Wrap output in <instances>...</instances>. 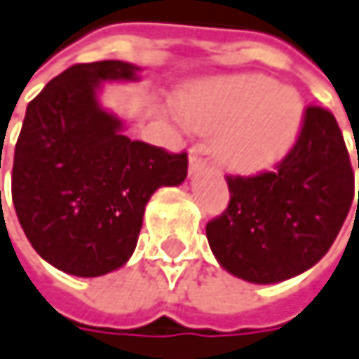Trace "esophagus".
<instances>
[{"label": "esophagus", "mask_w": 359, "mask_h": 359, "mask_svg": "<svg viewBox=\"0 0 359 359\" xmlns=\"http://www.w3.org/2000/svg\"><path fill=\"white\" fill-rule=\"evenodd\" d=\"M204 165H206V161L200 157V153L196 149H192L190 151V161H189V172L190 175H196L200 170L204 169Z\"/></svg>", "instance_id": "obj_1"}]
</instances>
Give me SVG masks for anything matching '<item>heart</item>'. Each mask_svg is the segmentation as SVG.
<instances>
[{
    "label": "heart",
    "instance_id": "1",
    "mask_svg": "<svg viewBox=\"0 0 359 359\" xmlns=\"http://www.w3.org/2000/svg\"><path fill=\"white\" fill-rule=\"evenodd\" d=\"M179 114L190 129L216 133L212 153L224 169L259 175L297 143L304 104L292 88L263 74H233L190 88L179 97Z\"/></svg>",
    "mask_w": 359,
    "mask_h": 359
}]
</instances>
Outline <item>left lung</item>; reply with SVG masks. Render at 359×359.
Returning <instances> with one entry per match:
<instances>
[{"instance_id":"obj_1","label":"left lung","mask_w":359,"mask_h":359,"mask_svg":"<svg viewBox=\"0 0 359 359\" xmlns=\"http://www.w3.org/2000/svg\"><path fill=\"white\" fill-rule=\"evenodd\" d=\"M226 180L230 204L206 224V238L226 271L257 285L287 281L320 262L353 200L342 131L318 106L306 108L299 139L275 172Z\"/></svg>"}]
</instances>
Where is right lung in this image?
<instances>
[{
	"label": "right lung",
	"mask_w": 359,
	"mask_h": 359,
	"mask_svg": "<svg viewBox=\"0 0 359 359\" xmlns=\"http://www.w3.org/2000/svg\"><path fill=\"white\" fill-rule=\"evenodd\" d=\"M139 70L123 60L74 65L27 106L13 206L36 253L68 275L126 265L153 192L187 179V153L131 141L123 119L100 104L104 82H135Z\"/></svg>",
	"instance_id": "add662e5"
}]
</instances>
